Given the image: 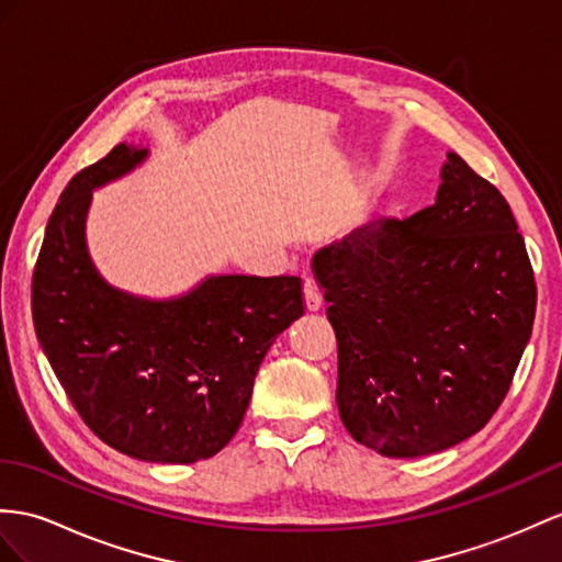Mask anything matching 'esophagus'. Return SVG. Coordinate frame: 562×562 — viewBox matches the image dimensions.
I'll use <instances>...</instances> for the list:
<instances>
[{
  "label": "esophagus",
  "mask_w": 562,
  "mask_h": 562,
  "mask_svg": "<svg viewBox=\"0 0 562 562\" xmlns=\"http://www.w3.org/2000/svg\"><path fill=\"white\" fill-rule=\"evenodd\" d=\"M303 295H305V307L307 312H317L322 307V293L317 289V283L312 279H305L303 283Z\"/></svg>",
  "instance_id": "34e87169"
}]
</instances>
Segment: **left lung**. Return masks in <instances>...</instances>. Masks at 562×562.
Returning <instances> with one entry per match:
<instances>
[{
    "mask_svg": "<svg viewBox=\"0 0 562 562\" xmlns=\"http://www.w3.org/2000/svg\"><path fill=\"white\" fill-rule=\"evenodd\" d=\"M355 441L431 456L494 417L529 344L537 283L510 204L448 153L431 207L355 228L312 259Z\"/></svg>",
    "mask_w": 562,
    "mask_h": 562,
    "instance_id": "8db88e82",
    "label": "left lung"
}]
</instances>
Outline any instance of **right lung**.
I'll return each instance as SVG.
<instances>
[{"label":"right lung","instance_id":"1","mask_svg":"<svg viewBox=\"0 0 562 562\" xmlns=\"http://www.w3.org/2000/svg\"><path fill=\"white\" fill-rule=\"evenodd\" d=\"M147 155L121 143L66 186L33 273V324L66 395L106 446L188 464L234 439L267 350L303 317V285L210 273L183 295L155 300L106 283L86 240L92 190Z\"/></svg>","mask_w":562,"mask_h":562}]
</instances>
